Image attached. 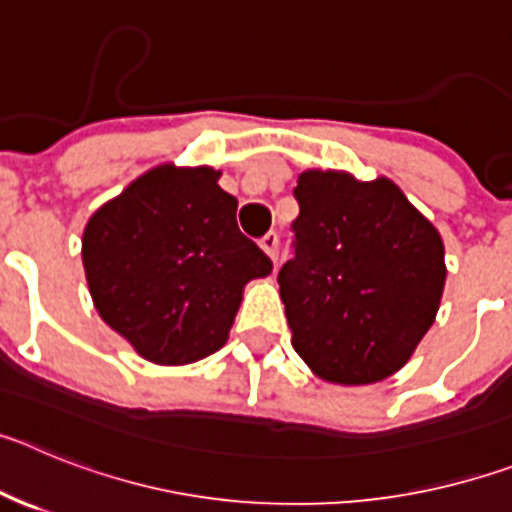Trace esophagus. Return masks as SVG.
Returning <instances> with one entry per match:
<instances>
[{
    "instance_id": "esophagus-1",
    "label": "esophagus",
    "mask_w": 512,
    "mask_h": 512,
    "mask_svg": "<svg viewBox=\"0 0 512 512\" xmlns=\"http://www.w3.org/2000/svg\"><path fill=\"white\" fill-rule=\"evenodd\" d=\"M261 248H264V251L269 253V259L277 264V259H279V235L274 233V230H269V233L261 238Z\"/></svg>"
}]
</instances>
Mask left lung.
<instances>
[{"instance_id":"obj_1","label":"left lung","mask_w":512,"mask_h":512,"mask_svg":"<svg viewBox=\"0 0 512 512\" xmlns=\"http://www.w3.org/2000/svg\"><path fill=\"white\" fill-rule=\"evenodd\" d=\"M292 259L279 269L292 346L325 382L372 384L400 369L441 302L443 243L390 179H297Z\"/></svg>"}]
</instances>
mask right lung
Here are the masks:
<instances>
[{
  "label": "right lung",
  "mask_w": 512,
  "mask_h": 512,
  "mask_svg": "<svg viewBox=\"0 0 512 512\" xmlns=\"http://www.w3.org/2000/svg\"><path fill=\"white\" fill-rule=\"evenodd\" d=\"M220 171L158 166L99 207L81 259L102 320L153 364H192L228 338L271 259L238 230Z\"/></svg>",
  "instance_id": "obj_1"
}]
</instances>
